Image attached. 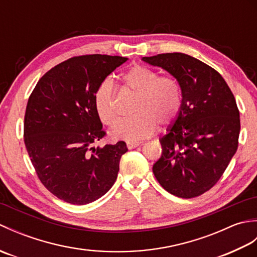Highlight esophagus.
Masks as SVG:
<instances>
[{
	"instance_id": "obj_1",
	"label": "esophagus",
	"mask_w": 257,
	"mask_h": 257,
	"mask_svg": "<svg viewBox=\"0 0 257 257\" xmlns=\"http://www.w3.org/2000/svg\"><path fill=\"white\" fill-rule=\"evenodd\" d=\"M139 145H140V143H138V141H128L127 148L128 149H135L136 147H138Z\"/></svg>"
}]
</instances>
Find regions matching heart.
<instances>
[{
	"instance_id": "b5f03b06",
	"label": "heart",
	"mask_w": 257,
	"mask_h": 257,
	"mask_svg": "<svg viewBox=\"0 0 257 257\" xmlns=\"http://www.w3.org/2000/svg\"><path fill=\"white\" fill-rule=\"evenodd\" d=\"M127 88L136 95L132 116L123 118L114 129V138L129 141L148 137L156 124L165 127L177 119L182 105L181 87L172 76H159L157 70L144 65H134L122 75ZM95 107L101 121L113 127L119 119L114 86L105 79L95 94Z\"/></svg>"
}]
</instances>
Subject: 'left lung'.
I'll list each match as a JSON object with an SVG mask.
<instances>
[{
    "instance_id": "1",
    "label": "left lung",
    "mask_w": 257,
    "mask_h": 257,
    "mask_svg": "<svg viewBox=\"0 0 257 257\" xmlns=\"http://www.w3.org/2000/svg\"><path fill=\"white\" fill-rule=\"evenodd\" d=\"M143 61L168 70L182 91L176 122L160 139L162 155L152 171L161 187L191 199L214 187L238 146L241 129L235 98L220 73L182 53Z\"/></svg>"
}]
</instances>
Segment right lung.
I'll return each instance as SVG.
<instances>
[{"label": "right lung", "mask_w": 257, "mask_h": 257, "mask_svg": "<svg viewBox=\"0 0 257 257\" xmlns=\"http://www.w3.org/2000/svg\"><path fill=\"white\" fill-rule=\"evenodd\" d=\"M127 57L75 56L38 80L26 106L24 143L43 185L59 200L76 205L94 202L116 181L124 141L94 144L106 136L95 94Z\"/></svg>", "instance_id": "right-lung-1"}]
</instances>
